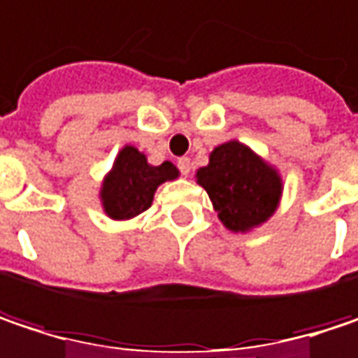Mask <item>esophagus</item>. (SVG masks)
<instances>
[{"label": "esophagus", "mask_w": 358, "mask_h": 358, "mask_svg": "<svg viewBox=\"0 0 358 358\" xmlns=\"http://www.w3.org/2000/svg\"><path fill=\"white\" fill-rule=\"evenodd\" d=\"M178 168L184 176H188V174H190V170H192V162H190V157H180Z\"/></svg>", "instance_id": "obj_1"}]
</instances>
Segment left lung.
I'll return each mask as SVG.
<instances>
[{
  "label": "left lung",
  "mask_w": 358,
  "mask_h": 358,
  "mask_svg": "<svg viewBox=\"0 0 358 358\" xmlns=\"http://www.w3.org/2000/svg\"><path fill=\"white\" fill-rule=\"evenodd\" d=\"M196 182L207 190L219 221L236 234L266 223L282 194L275 168L236 139L213 149Z\"/></svg>",
  "instance_id": "obj_1"
}]
</instances>
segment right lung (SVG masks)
I'll return each mask as SVG.
<instances>
[{
    "instance_id": "obj_1",
    "label": "right lung",
    "mask_w": 358,
    "mask_h": 358,
    "mask_svg": "<svg viewBox=\"0 0 358 358\" xmlns=\"http://www.w3.org/2000/svg\"><path fill=\"white\" fill-rule=\"evenodd\" d=\"M178 174V168L172 162L151 166L147 164L145 153L137 147L124 145L118 151L113 170L106 174L100 188L104 213L116 221L141 215L151 207L157 186L168 180H176Z\"/></svg>"
}]
</instances>
